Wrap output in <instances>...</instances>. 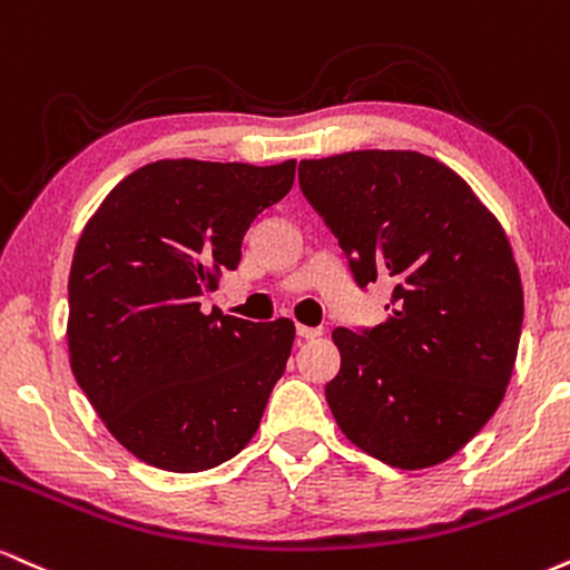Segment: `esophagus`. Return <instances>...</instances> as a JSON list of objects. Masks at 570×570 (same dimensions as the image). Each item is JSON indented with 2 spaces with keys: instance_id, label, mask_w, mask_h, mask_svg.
Instances as JSON below:
<instances>
[{
  "instance_id": "obj_1",
  "label": "esophagus",
  "mask_w": 570,
  "mask_h": 570,
  "mask_svg": "<svg viewBox=\"0 0 570 570\" xmlns=\"http://www.w3.org/2000/svg\"><path fill=\"white\" fill-rule=\"evenodd\" d=\"M298 338H317L323 336V327H309V325H296Z\"/></svg>"
}]
</instances>
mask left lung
<instances>
[{"label": "left lung", "instance_id": "8db88e82", "mask_svg": "<svg viewBox=\"0 0 570 570\" xmlns=\"http://www.w3.org/2000/svg\"><path fill=\"white\" fill-rule=\"evenodd\" d=\"M298 184L354 283H392L390 317L336 327L325 397L341 432L397 470L451 459L497 413L523 327L510 239L451 167L419 151L304 159Z\"/></svg>", "mask_w": 570, "mask_h": 570}]
</instances>
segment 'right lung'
Here are the masks:
<instances>
[{
    "mask_svg": "<svg viewBox=\"0 0 570 570\" xmlns=\"http://www.w3.org/2000/svg\"><path fill=\"white\" fill-rule=\"evenodd\" d=\"M296 178V159H159L109 191L69 274L71 371L106 430L167 472H203L256 434L285 373L291 320L203 312L243 237Z\"/></svg>",
    "mask_w": 570,
    "mask_h": 570,
    "instance_id": "right-lung-1",
    "label": "right lung"
}]
</instances>
